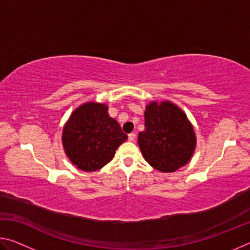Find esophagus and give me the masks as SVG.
<instances>
[{
  "label": "esophagus",
  "mask_w": 250,
  "mask_h": 250,
  "mask_svg": "<svg viewBox=\"0 0 250 250\" xmlns=\"http://www.w3.org/2000/svg\"><path fill=\"white\" fill-rule=\"evenodd\" d=\"M128 139H129L130 142H133L135 140V133H130L128 135Z\"/></svg>",
  "instance_id": "1"
}]
</instances>
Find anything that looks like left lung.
<instances>
[{
	"label": "left lung",
	"mask_w": 250,
	"mask_h": 250,
	"mask_svg": "<svg viewBox=\"0 0 250 250\" xmlns=\"http://www.w3.org/2000/svg\"><path fill=\"white\" fill-rule=\"evenodd\" d=\"M143 158L155 170L171 173L186 166L196 147V135L186 113L171 101L146 105L145 131L138 135Z\"/></svg>",
	"instance_id": "left-lung-1"
}]
</instances>
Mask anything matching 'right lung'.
Returning <instances> with one entry per match:
<instances>
[{
  "label": "right lung",
  "instance_id": "add662e5",
  "mask_svg": "<svg viewBox=\"0 0 250 250\" xmlns=\"http://www.w3.org/2000/svg\"><path fill=\"white\" fill-rule=\"evenodd\" d=\"M128 135L109 116L105 104L88 101L76 108L64 125L62 146L70 162L84 172H95L112 160Z\"/></svg>",
  "mask_w": 250,
  "mask_h": 250
}]
</instances>
